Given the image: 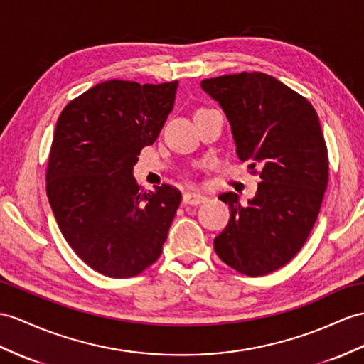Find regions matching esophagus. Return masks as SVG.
Returning a JSON list of instances; mask_svg holds the SVG:
<instances>
[{
  "instance_id": "34e87169",
  "label": "esophagus",
  "mask_w": 364,
  "mask_h": 364,
  "mask_svg": "<svg viewBox=\"0 0 364 364\" xmlns=\"http://www.w3.org/2000/svg\"><path fill=\"white\" fill-rule=\"evenodd\" d=\"M205 200H207V196H203L200 193H196V191L183 193V203H188V205H198V203H202Z\"/></svg>"
}]
</instances>
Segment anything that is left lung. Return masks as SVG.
<instances>
[{"mask_svg": "<svg viewBox=\"0 0 364 364\" xmlns=\"http://www.w3.org/2000/svg\"><path fill=\"white\" fill-rule=\"evenodd\" d=\"M200 86L227 114L237 157L261 177L249 203L233 191L219 196L230 220L215 250L236 272L262 277L295 258L316 223L329 182L320 119L306 97L262 73L207 78Z\"/></svg>", "mask_w": 364, "mask_h": 364, "instance_id": "8db88e82", "label": "left lung"}]
</instances>
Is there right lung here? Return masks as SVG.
Returning <instances> with one entry per match:
<instances>
[{
    "label": "right lung",
    "mask_w": 364,
    "mask_h": 364,
    "mask_svg": "<svg viewBox=\"0 0 364 364\" xmlns=\"http://www.w3.org/2000/svg\"><path fill=\"white\" fill-rule=\"evenodd\" d=\"M179 82L108 80L70 100L52 140L46 191L57 224L80 259L109 278H131L162 253L182 200L164 183L145 191L132 177L153 145Z\"/></svg>",
    "instance_id": "1"
}]
</instances>
